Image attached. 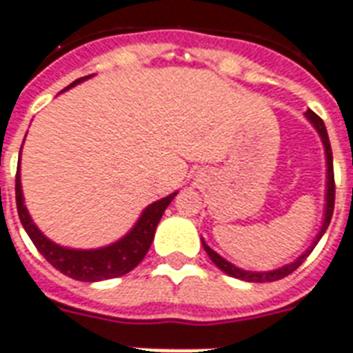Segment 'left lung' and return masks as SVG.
Listing matches in <instances>:
<instances>
[{
    "instance_id": "obj_1",
    "label": "left lung",
    "mask_w": 353,
    "mask_h": 353,
    "mask_svg": "<svg viewBox=\"0 0 353 353\" xmlns=\"http://www.w3.org/2000/svg\"><path fill=\"white\" fill-rule=\"evenodd\" d=\"M305 117L309 119L310 125L314 127L316 132L320 134V140L323 143V151H325V177H327V181H325V208H323V221L322 226H320V232L316 234L314 241L310 243V247L305 252H303L301 256H297L294 262L286 263L283 268H279V270H271V271H247L241 270V268H237L228 260H224L221 254H216L215 250L211 249L208 243L202 239V245L205 252H208V256L211 258V262L215 263L216 268L221 271H224L226 275L234 276V279H241V281H247V283H273V281H279V279H284V276H288L292 271H296L303 262H305V258L309 256L312 249H314L318 241L322 239V236L325 234V230L330 226L331 223V216H333V208H335V177H333V153H331V143H330V137H327V129H325V125L320 117L316 116L312 110L305 112Z\"/></svg>"
}]
</instances>
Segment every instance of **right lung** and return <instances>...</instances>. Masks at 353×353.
Instances as JSON below:
<instances>
[{
	"instance_id": "1",
	"label": "right lung",
	"mask_w": 353,
	"mask_h": 353,
	"mask_svg": "<svg viewBox=\"0 0 353 353\" xmlns=\"http://www.w3.org/2000/svg\"><path fill=\"white\" fill-rule=\"evenodd\" d=\"M88 78H91V74L78 78L63 91L74 88L77 83L83 82ZM176 194L177 190L166 198H161V200L150 203L142 211V215L138 216L134 226L116 243H110L106 247H99V249H69V247H61V245L48 239L37 228V224L33 223L30 211L23 203L20 164H18L17 170V210L23 230L28 232V236L33 241V245L37 247L39 252L46 258V262L52 263L63 275L82 281V283H97V281H104V279H114V276H121L134 270L138 263L142 262L143 256L148 254L153 237H155L157 224L161 221V216L164 215V210L168 208L170 202L176 198Z\"/></svg>"
}]
</instances>
